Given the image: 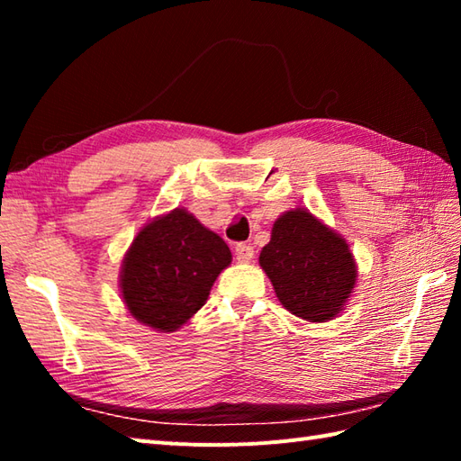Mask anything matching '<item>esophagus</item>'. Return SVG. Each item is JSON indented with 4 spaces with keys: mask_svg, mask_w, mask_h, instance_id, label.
Returning a JSON list of instances; mask_svg holds the SVG:
<instances>
[{
    "mask_svg": "<svg viewBox=\"0 0 461 461\" xmlns=\"http://www.w3.org/2000/svg\"><path fill=\"white\" fill-rule=\"evenodd\" d=\"M253 248L249 246V243H238V248H236V259L240 261V263H249L251 259H253Z\"/></svg>",
    "mask_w": 461,
    "mask_h": 461,
    "instance_id": "esophagus-1",
    "label": "esophagus"
}]
</instances>
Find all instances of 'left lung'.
Returning <instances> with one entry per match:
<instances>
[{"instance_id":"8db88e82","label":"left lung","mask_w":461,"mask_h":461,"mask_svg":"<svg viewBox=\"0 0 461 461\" xmlns=\"http://www.w3.org/2000/svg\"><path fill=\"white\" fill-rule=\"evenodd\" d=\"M259 266L281 305L309 322L335 319L357 285V263L347 240L305 208L276 220Z\"/></svg>"}]
</instances>
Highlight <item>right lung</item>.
<instances>
[{"mask_svg": "<svg viewBox=\"0 0 461 461\" xmlns=\"http://www.w3.org/2000/svg\"><path fill=\"white\" fill-rule=\"evenodd\" d=\"M230 263L231 251L218 233L176 208L136 233L122 259L121 295L142 325L174 332L205 305Z\"/></svg>", "mask_w": 461, "mask_h": 461, "instance_id": "add662e5", "label": "right lung"}]
</instances>
